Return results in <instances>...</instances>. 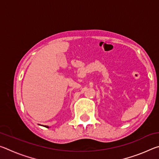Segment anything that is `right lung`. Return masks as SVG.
Instances as JSON below:
<instances>
[{"label":"right lung","instance_id":"1","mask_svg":"<svg viewBox=\"0 0 159 159\" xmlns=\"http://www.w3.org/2000/svg\"><path fill=\"white\" fill-rule=\"evenodd\" d=\"M45 128H49V127H48V126H45Z\"/></svg>","mask_w":159,"mask_h":159}]
</instances>
